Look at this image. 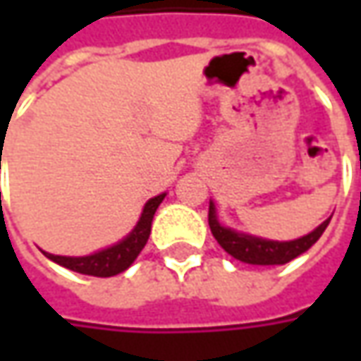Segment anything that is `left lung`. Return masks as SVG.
Segmentation results:
<instances>
[{
    "instance_id": "1",
    "label": "left lung",
    "mask_w": 361,
    "mask_h": 361,
    "mask_svg": "<svg viewBox=\"0 0 361 361\" xmlns=\"http://www.w3.org/2000/svg\"><path fill=\"white\" fill-rule=\"evenodd\" d=\"M329 221H331V216L326 219L319 227H315L312 233L293 239V241H271V239L255 237L249 233H239L231 227H223L216 216L215 202L211 201L209 204V227H211V233L216 243L231 257L239 259L243 263H249V265H285V263H289L291 259L305 253L313 243L324 235Z\"/></svg>"
}]
</instances>
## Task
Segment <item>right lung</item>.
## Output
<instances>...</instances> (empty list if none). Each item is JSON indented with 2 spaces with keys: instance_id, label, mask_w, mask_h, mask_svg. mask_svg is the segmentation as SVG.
<instances>
[{
  "instance_id": "add662e5",
  "label": "right lung",
  "mask_w": 361,
  "mask_h": 361,
  "mask_svg": "<svg viewBox=\"0 0 361 361\" xmlns=\"http://www.w3.org/2000/svg\"><path fill=\"white\" fill-rule=\"evenodd\" d=\"M166 192L157 195L152 199H148L140 213L138 223L134 225V229L122 239V241L114 243L106 249H100L92 255L84 257H66V255H51L46 253L49 261L62 265L66 269L76 271L82 275H94V277H112V275H118L122 271H126L134 263V259L138 257V253L145 249L146 241L150 237V227H152V219L154 213L159 209V204L164 201Z\"/></svg>"
}]
</instances>
